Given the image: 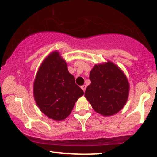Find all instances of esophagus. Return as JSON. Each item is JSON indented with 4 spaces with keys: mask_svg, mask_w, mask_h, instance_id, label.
<instances>
[{
    "mask_svg": "<svg viewBox=\"0 0 157 157\" xmlns=\"http://www.w3.org/2000/svg\"><path fill=\"white\" fill-rule=\"evenodd\" d=\"M86 85H83V86H81V88H82V90H83V91L85 92V90H86Z\"/></svg>",
    "mask_w": 157,
    "mask_h": 157,
    "instance_id": "34e87169",
    "label": "esophagus"
}]
</instances>
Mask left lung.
I'll list each match as a JSON object with an SVG mask.
<instances>
[{
  "label": "left lung",
  "instance_id": "8db88e82",
  "mask_svg": "<svg viewBox=\"0 0 157 157\" xmlns=\"http://www.w3.org/2000/svg\"><path fill=\"white\" fill-rule=\"evenodd\" d=\"M90 84L85 97L96 112L105 116L116 114L125 105L129 85L124 74L112 62L96 65L90 72Z\"/></svg>",
  "mask_w": 157,
  "mask_h": 157
}]
</instances>
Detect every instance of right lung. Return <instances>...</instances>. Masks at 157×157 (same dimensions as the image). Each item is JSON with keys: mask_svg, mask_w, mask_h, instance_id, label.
<instances>
[{"mask_svg": "<svg viewBox=\"0 0 157 157\" xmlns=\"http://www.w3.org/2000/svg\"><path fill=\"white\" fill-rule=\"evenodd\" d=\"M36 102L41 111L53 120L65 119L70 114L83 90L75 83L67 64L58 52L41 63L33 85Z\"/></svg>", "mask_w": 157, "mask_h": 157, "instance_id": "obj_1", "label": "right lung"}]
</instances>
